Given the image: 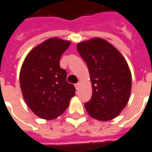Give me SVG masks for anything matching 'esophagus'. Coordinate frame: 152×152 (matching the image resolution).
Masks as SVG:
<instances>
[{"label":"esophagus","instance_id":"1","mask_svg":"<svg viewBox=\"0 0 152 152\" xmlns=\"http://www.w3.org/2000/svg\"><path fill=\"white\" fill-rule=\"evenodd\" d=\"M75 87H76V89L78 91L79 90V88H80V83H76L75 84Z\"/></svg>","mask_w":152,"mask_h":152}]
</instances>
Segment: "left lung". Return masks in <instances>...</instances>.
<instances>
[{"mask_svg": "<svg viewBox=\"0 0 152 152\" xmlns=\"http://www.w3.org/2000/svg\"><path fill=\"white\" fill-rule=\"evenodd\" d=\"M86 62L92 83L91 99L85 103L88 113L100 121L116 118L128 104L132 76L122 54L107 41L92 39L77 44Z\"/></svg>", "mask_w": 152, "mask_h": 152, "instance_id": "8db88e82", "label": "left lung"}]
</instances>
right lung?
Instances as JSON below:
<instances>
[{"label": "right lung", "mask_w": 152, "mask_h": 152, "mask_svg": "<svg viewBox=\"0 0 152 152\" xmlns=\"http://www.w3.org/2000/svg\"><path fill=\"white\" fill-rule=\"evenodd\" d=\"M69 41L51 38L34 48L24 59L20 73L23 97L28 108L43 119H53L67 109L76 89L66 81L60 58Z\"/></svg>", "instance_id": "right-lung-1"}]
</instances>
